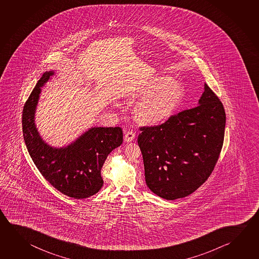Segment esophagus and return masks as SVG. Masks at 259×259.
Here are the masks:
<instances>
[{
  "instance_id": "1",
  "label": "esophagus",
  "mask_w": 259,
  "mask_h": 259,
  "mask_svg": "<svg viewBox=\"0 0 259 259\" xmlns=\"http://www.w3.org/2000/svg\"><path fill=\"white\" fill-rule=\"evenodd\" d=\"M135 137H136V133L135 132L129 130V131L125 132V134H124V141L127 142V143L134 140Z\"/></svg>"
}]
</instances>
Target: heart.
<instances>
[{
    "mask_svg": "<svg viewBox=\"0 0 259 259\" xmlns=\"http://www.w3.org/2000/svg\"><path fill=\"white\" fill-rule=\"evenodd\" d=\"M184 96L180 82L167 76L153 78L130 95L133 100L141 99L133 110L134 118L143 125L164 123L179 108Z\"/></svg>",
    "mask_w": 259,
    "mask_h": 259,
    "instance_id": "obj_1",
    "label": "heart"
}]
</instances>
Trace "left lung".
<instances>
[{
	"instance_id": "obj_1",
	"label": "left lung",
	"mask_w": 259,
	"mask_h": 259,
	"mask_svg": "<svg viewBox=\"0 0 259 259\" xmlns=\"http://www.w3.org/2000/svg\"><path fill=\"white\" fill-rule=\"evenodd\" d=\"M226 113L205 83L199 105L154 126H143L138 145L146 185L163 199L194 193L213 172L222 150Z\"/></svg>"
}]
</instances>
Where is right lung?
Segmentation results:
<instances>
[{
    "mask_svg": "<svg viewBox=\"0 0 259 259\" xmlns=\"http://www.w3.org/2000/svg\"><path fill=\"white\" fill-rule=\"evenodd\" d=\"M54 72H46L33 88L23 110V138L41 176L62 194L83 199L96 194L104 185L101 169L108 154L123 143L121 127H93L73 144L54 148L42 141L34 123L37 103Z\"/></svg>",
    "mask_w": 259,
    "mask_h": 259,
    "instance_id": "1",
    "label": "right lung"
}]
</instances>
